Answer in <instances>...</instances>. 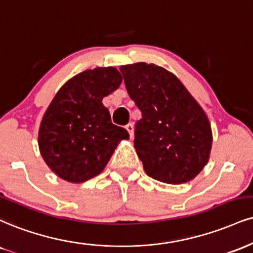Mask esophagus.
Returning <instances> with one entry per match:
<instances>
[{"label":"esophagus","mask_w":253,"mask_h":253,"mask_svg":"<svg viewBox=\"0 0 253 253\" xmlns=\"http://www.w3.org/2000/svg\"><path fill=\"white\" fill-rule=\"evenodd\" d=\"M126 129H127V132L129 133L130 138H133V130H134V127H133V125L132 124H127L126 125Z\"/></svg>","instance_id":"esophagus-1"}]
</instances>
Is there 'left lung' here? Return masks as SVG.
Masks as SVG:
<instances>
[{
  "label": "left lung",
  "mask_w": 253,
  "mask_h": 253,
  "mask_svg": "<svg viewBox=\"0 0 253 253\" xmlns=\"http://www.w3.org/2000/svg\"><path fill=\"white\" fill-rule=\"evenodd\" d=\"M130 99L141 112L134 147L145 172L166 184H182L208 164L209 119L174 74L145 62L120 67Z\"/></svg>",
  "instance_id": "8db88e82"
}]
</instances>
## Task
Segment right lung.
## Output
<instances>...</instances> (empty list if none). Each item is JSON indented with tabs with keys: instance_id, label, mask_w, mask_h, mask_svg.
<instances>
[{
	"instance_id": "right-lung-1",
	"label": "right lung",
	"mask_w": 253,
	"mask_h": 253,
	"mask_svg": "<svg viewBox=\"0 0 253 253\" xmlns=\"http://www.w3.org/2000/svg\"><path fill=\"white\" fill-rule=\"evenodd\" d=\"M123 77L114 67L88 69L67 81L47 108L39 130L41 156L57 176L84 182L100 174L129 134L112 124L102 99Z\"/></svg>"
}]
</instances>
